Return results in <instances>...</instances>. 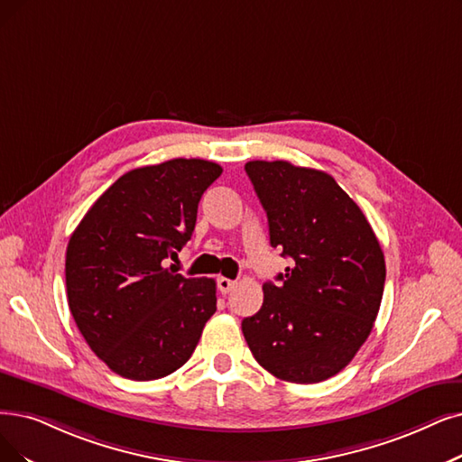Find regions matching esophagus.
<instances>
[{"label": "esophagus", "instance_id": "1", "mask_svg": "<svg viewBox=\"0 0 462 462\" xmlns=\"http://www.w3.org/2000/svg\"><path fill=\"white\" fill-rule=\"evenodd\" d=\"M235 286H236V282L231 281V279H226V276H219V279H217V290L221 293H229Z\"/></svg>", "mask_w": 462, "mask_h": 462}]
</instances>
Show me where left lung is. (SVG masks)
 Wrapping results in <instances>:
<instances>
[{"instance_id": "obj_1", "label": "left lung", "mask_w": 462, "mask_h": 462, "mask_svg": "<svg viewBox=\"0 0 462 462\" xmlns=\"http://www.w3.org/2000/svg\"><path fill=\"white\" fill-rule=\"evenodd\" d=\"M245 171L267 212L271 246L293 260L276 284H263L262 309L243 320L245 339L274 377L326 381L374 328L386 274L381 245L329 174L288 161H250Z\"/></svg>"}]
</instances>
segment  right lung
I'll list each match as a JSON object with an SVG mask.
<instances>
[{
	"label": "right lung",
	"instance_id": "add662e5",
	"mask_svg": "<svg viewBox=\"0 0 462 462\" xmlns=\"http://www.w3.org/2000/svg\"><path fill=\"white\" fill-rule=\"evenodd\" d=\"M221 167L172 159L123 174L88 208L66 250L71 317L112 372L167 377L186 364L216 312L214 279L167 267L195 229L199 200Z\"/></svg>",
	"mask_w": 462,
	"mask_h": 462
}]
</instances>
